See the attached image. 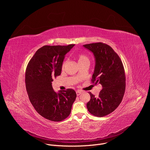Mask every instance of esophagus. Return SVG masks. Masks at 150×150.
<instances>
[{
    "mask_svg": "<svg viewBox=\"0 0 150 150\" xmlns=\"http://www.w3.org/2000/svg\"><path fill=\"white\" fill-rule=\"evenodd\" d=\"M81 93H82V91H80V90H78V91L76 92V96H79V95L81 94Z\"/></svg>",
    "mask_w": 150,
    "mask_h": 150,
    "instance_id": "obj_1",
    "label": "esophagus"
}]
</instances>
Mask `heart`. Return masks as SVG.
<instances>
[{
	"instance_id": "b5f03b06",
	"label": "heart",
	"mask_w": 150,
	"mask_h": 150,
	"mask_svg": "<svg viewBox=\"0 0 150 150\" xmlns=\"http://www.w3.org/2000/svg\"><path fill=\"white\" fill-rule=\"evenodd\" d=\"M76 57L77 60L79 64L83 63H89L90 62V59L89 57L83 53H78L76 54ZM67 63V60H64L62 63V68L64 69V68L65 67L66 64Z\"/></svg>"
}]
</instances>
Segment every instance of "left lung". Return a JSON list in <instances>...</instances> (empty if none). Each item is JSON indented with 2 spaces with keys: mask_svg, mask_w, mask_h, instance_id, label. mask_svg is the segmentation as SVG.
<instances>
[{
  "mask_svg": "<svg viewBox=\"0 0 150 150\" xmlns=\"http://www.w3.org/2000/svg\"><path fill=\"white\" fill-rule=\"evenodd\" d=\"M83 47L92 52L96 59L92 83L102 86L97 97L88 93L91 98L87 109L95 116L103 117L113 112L122 102L126 87L124 67L118 54L107 44L98 42Z\"/></svg>",
  "mask_w": 150,
  "mask_h": 150,
  "instance_id": "obj_1",
  "label": "left lung"
}]
</instances>
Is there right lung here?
Masks as SVG:
<instances>
[{
    "mask_svg": "<svg viewBox=\"0 0 150 150\" xmlns=\"http://www.w3.org/2000/svg\"><path fill=\"white\" fill-rule=\"evenodd\" d=\"M75 45L44 46L40 48L28 62L25 71V85L31 103L42 117L60 122L71 113L76 97L71 88L60 91L53 89L52 82L62 71L65 55Z\"/></svg>",
    "mask_w": 150,
    "mask_h": 150,
    "instance_id": "obj_1",
    "label": "right lung"
}]
</instances>
